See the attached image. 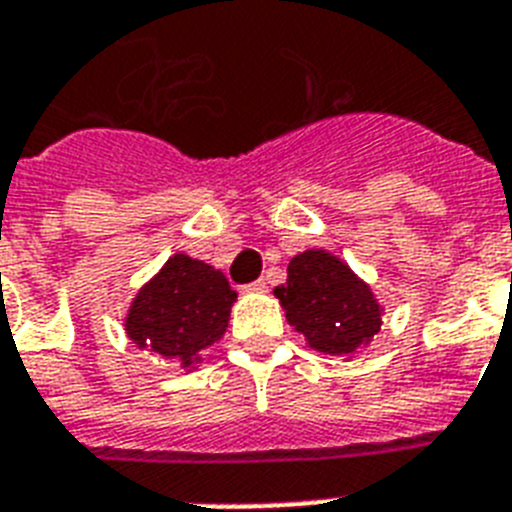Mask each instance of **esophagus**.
Wrapping results in <instances>:
<instances>
[{"label": "esophagus", "mask_w": 512, "mask_h": 512, "mask_svg": "<svg viewBox=\"0 0 512 512\" xmlns=\"http://www.w3.org/2000/svg\"><path fill=\"white\" fill-rule=\"evenodd\" d=\"M247 292H268V281L265 279H257V281H252V284H247Z\"/></svg>", "instance_id": "34e87169"}]
</instances>
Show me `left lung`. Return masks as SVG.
Instances as JSON below:
<instances>
[{
  "mask_svg": "<svg viewBox=\"0 0 512 512\" xmlns=\"http://www.w3.org/2000/svg\"><path fill=\"white\" fill-rule=\"evenodd\" d=\"M287 321L305 337L308 348L342 361L372 345L382 327L372 287L329 249L311 247L287 265V284L273 289Z\"/></svg>",
  "mask_w": 512,
  "mask_h": 512,
  "instance_id": "obj_1",
  "label": "left lung"
}]
</instances>
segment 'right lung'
Returning <instances> with one entry per match:
<instances>
[{
    "mask_svg": "<svg viewBox=\"0 0 512 512\" xmlns=\"http://www.w3.org/2000/svg\"><path fill=\"white\" fill-rule=\"evenodd\" d=\"M236 292L223 271L175 252L132 297L124 332L148 356L177 361L193 372L228 329Z\"/></svg>",
    "mask_w": 512,
    "mask_h": 512,
    "instance_id": "obj_1",
    "label": "right lung"
}]
</instances>
